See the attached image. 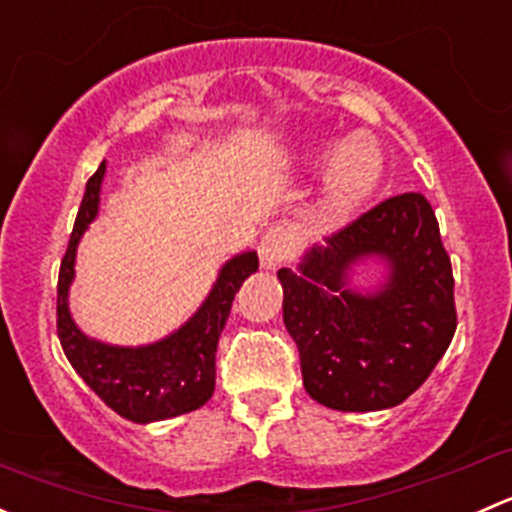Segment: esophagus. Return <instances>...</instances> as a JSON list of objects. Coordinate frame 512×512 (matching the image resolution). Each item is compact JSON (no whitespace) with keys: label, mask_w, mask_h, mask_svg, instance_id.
<instances>
[{"label":"esophagus","mask_w":512,"mask_h":512,"mask_svg":"<svg viewBox=\"0 0 512 512\" xmlns=\"http://www.w3.org/2000/svg\"><path fill=\"white\" fill-rule=\"evenodd\" d=\"M257 252H260V265L265 270H275V267H280L287 260L289 252H292V235L287 230H282V227H270L262 235Z\"/></svg>","instance_id":"obj_1"}]
</instances>
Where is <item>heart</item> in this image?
<instances>
[{
  "mask_svg": "<svg viewBox=\"0 0 512 512\" xmlns=\"http://www.w3.org/2000/svg\"><path fill=\"white\" fill-rule=\"evenodd\" d=\"M319 163H329L327 190L319 205V223L339 227L354 218L376 193L384 175L381 153L366 138H349L347 143H327L317 151Z\"/></svg>",
  "mask_w": 512,
  "mask_h": 512,
  "instance_id": "obj_1",
  "label": "heart"
}]
</instances>
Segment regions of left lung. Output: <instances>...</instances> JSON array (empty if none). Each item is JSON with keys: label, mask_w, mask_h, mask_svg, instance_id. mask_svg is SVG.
I'll return each instance as SVG.
<instances>
[{"label": "left lung", "mask_w": 512, "mask_h": 512, "mask_svg": "<svg viewBox=\"0 0 512 512\" xmlns=\"http://www.w3.org/2000/svg\"><path fill=\"white\" fill-rule=\"evenodd\" d=\"M369 264L385 275L376 288H356ZM277 277L304 389L327 409L399 406L456 334L451 257L421 193L384 200Z\"/></svg>", "instance_id": "1"}]
</instances>
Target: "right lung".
Returning <instances> with one entry per match:
<instances>
[{"label":"right lung","mask_w":512,"mask_h":512,"mask_svg":"<svg viewBox=\"0 0 512 512\" xmlns=\"http://www.w3.org/2000/svg\"><path fill=\"white\" fill-rule=\"evenodd\" d=\"M106 160L86 183L69 247L61 260L56 287V329L66 359L91 391L118 416L133 423L165 421L208 404L215 391V352L230 317L232 299L242 282L257 272V252L230 257L218 272L213 289L193 317L158 342L118 347L91 339L76 327L69 309V289L76 277V250L94 223L101 205Z\"/></svg>","instance_id":"obj_1"}]
</instances>
